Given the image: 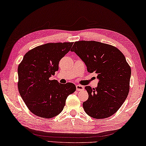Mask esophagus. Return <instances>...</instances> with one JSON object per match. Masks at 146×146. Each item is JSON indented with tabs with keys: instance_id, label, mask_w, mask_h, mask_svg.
<instances>
[{
	"instance_id": "obj_1",
	"label": "esophagus",
	"mask_w": 146,
	"mask_h": 146,
	"mask_svg": "<svg viewBox=\"0 0 146 146\" xmlns=\"http://www.w3.org/2000/svg\"><path fill=\"white\" fill-rule=\"evenodd\" d=\"M76 90L77 91H82L84 90V86L81 85H76Z\"/></svg>"
}]
</instances>
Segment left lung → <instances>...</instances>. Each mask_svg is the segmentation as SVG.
<instances>
[{
  "label": "left lung",
  "instance_id": "8db88e82",
  "mask_svg": "<svg viewBox=\"0 0 146 146\" xmlns=\"http://www.w3.org/2000/svg\"><path fill=\"white\" fill-rule=\"evenodd\" d=\"M84 62L88 72L97 74L96 88L86 86L89 94L83 103L90 117L102 119L115 113L125 101L130 89L131 69L116 47L96 41H78L70 50Z\"/></svg>",
  "mask_w": 146,
  "mask_h": 146
}]
</instances>
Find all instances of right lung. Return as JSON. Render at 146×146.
<instances>
[{
	"label": "right lung",
	"instance_id": "1",
	"mask_svg": "<svg viewBox=\"0 0 146 146\" xmlns=\"http://www.w3.org/2000/svg\"><path fill=\"white\" fill-rule=\"evenodd\" d=\"M72 42L49 43L38 46L24 56L17 69L19 94L34 115L51 118L63 110L65 101L76 90L72 83L50 80L58 70L60 59L70 51Z\"/></svg>",
	"mask_w": 146,
	"mask_h": 146
}]
</instances>
